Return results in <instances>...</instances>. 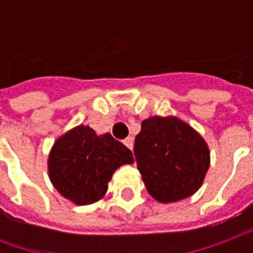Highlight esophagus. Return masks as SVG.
Returning <instances> with one entry per match:
<instances>
[{"instance_id":"34e87169","label":"esophagus","mask_w":253,"mask_h":253,"mask_svg":"<svg viewBox=\"0 0 253 253\" xmlns=\"http://www.w3.org/2000/svg\"><path fill=\"white\" fill-rule=\"evenodd\" d=\"M125 145H126L128 149H132V146H134V138L127 137L126 139H125Z\"/></svg>"}]
</instances>
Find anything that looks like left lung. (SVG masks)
I'll use <instances>...</instances> for the list:
<instances>
[{"label":"left lung","instance_id":"1","mask_svg":"<svg viewBox=\"0 0 253 253\" xmlns=\"http://www.w3.org/2000/svg\"><path fill=\"white\" fill-rule=\"evenodd\" d=\"M134 156L146 190L161 203L195 194L210 165L205 139L175 116L145 119L135 137Z\"/></svg>","mask_w":253,"mask_h":253}]
</instances>
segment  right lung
Wrapping results in <instances>:
<instances>
[{
	"mask_svg": "<svg viewBox=\"0 0 253 253\" xmlns=\"http://www.w3.org/2000/svg\"><path fill=\"white\" fill-rule=\"evenodd\" d=\"M132 161L131 150L111 134L97 135L81 125L54 143L48 156V176L66 199L90 205L104 196L114 172Z\"/></svg>",
	"mask_w": 253,
	"mask_h": 253,
	"instance_id": "obj_1",
	"label": "right lung"
}]
</instances>
